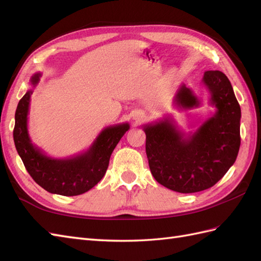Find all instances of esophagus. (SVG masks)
I'll use <instances>...</instances> for the list:
<instances>
[{"label": "esophagus", "instance_id": "1", "mask_svg": "<svg viewBox=\"0 0 261 261\" xmlns=\"http://www.w3.org/2000/svg\"><path fill=\"white\" fill-rule=\"evenodd\" d=\"M144 116H145V114L143 112H138V113H136L135 115H134V120H135L136 122H139Z\"/></svg>", "mask_w": 261, "mask_h": 261}]
</instances>
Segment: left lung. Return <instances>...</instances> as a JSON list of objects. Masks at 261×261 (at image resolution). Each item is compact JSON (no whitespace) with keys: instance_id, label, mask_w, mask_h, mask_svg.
<instances>
[{"instance_id":"8db88e82","label":"left lung","mask_w":261,"mask_h":261,"mask_svg":"<svg viewBox=\"0 0 261 261\" xmlns=\"http://www.w3.org/2000/svg\"><path fill=\"white\" fill-rule=\"evenodd\" d=\"M202 84L216 112L194 133L179 129L171 115L143 127L151 174L158 183L177 193L212 187L234 164L241 146V107L228 78L220 70H207ZM174 103L180 110H189L201 102L183 84Z\"/></svg>"}]
</instances>
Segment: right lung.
<instances>
[{
	"instance_id": "right-lung-1",
	"label": "right lung",
	"mask_w": 261,
	"mask_h": 261,
	"mask_svg": "<svg viewBox=\"0 0 261 261\" xmlns=\"http://www.w3.org/2000/svg\"><path fill=\"white\" fill-rule=\"evenodd\" d=\"M41 73L30 78L35 87ZM33 89H29L19 102L15 113L14 143L23 165L38 185L51 194L77 196L88 192L105 176L110 156L124 134L129 129L128 123L106 127L86 151L66 158L54 159L31 143L28 134V113Z\"/></svg>"
}]
</instances>
